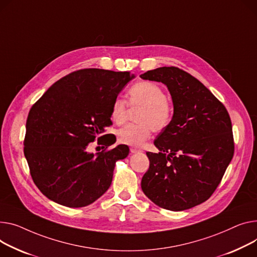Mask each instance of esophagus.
Wrapping results in <instances>:
<instances>
[{"instance_id":"esophagus-1","label":"esophagus","mask_w":257,"mask_h":257,"mask_svg":"<svg viewBox=\"0 0 257 257\" xmlns=\"http://www.w3.org/2000/svg\"><path fill=\"white\" fill-rule=\"evenodd\" d=\"M130 152L132 153V154H134V153H140V152H142V150L141 149H138V148H130Z\"/></svg>"}]
</instances>
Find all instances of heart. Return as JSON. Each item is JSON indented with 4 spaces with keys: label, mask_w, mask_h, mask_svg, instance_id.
Wrapping results in <instances>:
<instances>
[{
    "label": "heart",
    "mask_w": 257,
    "mask_h": 257,
    "mask_svg": "<svg viewBox=\"0 0 257 257\" xmlns=\"http://www.w3.org/2000/svg\"><path fill=\"white\" fill-rule=\"evenodd\" d=\"M128 104L140 108L136 114L138 124H130L117 131V141L127 146L141 147L152 135V131L161 132L172 123L173 102L165 96L159 84L152 81H139L129 88ZM128 104L122 98H115L111 104L110 117L116 125L125 123Z\"/></svg>",
    "instance_id": "heart-1"
}]
</instances>
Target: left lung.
Returning a JSON list of instances; mask_svg holds the SVG:
<instances>
[{"mask_svg":"<svg viewBox=\"0 0 257 257\" xmlns=\"http://www.w3.org/2000/svg\"><path fill=\"white\" fill-rule=\"evenodd\" d=\"M141 77L164 83L174 103L172 123L154 142L160 152H147L150 167L142 189L160 208L191 209L211 197L232 159L230 116L209 89L178 67Z\"/></svg>","mask_w":257,"mask_h":257,"instance_id":"8db88e82","label":"left lung"}]
</instances>
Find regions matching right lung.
Instances as JSON below:
<instances>
[{
	"mask_svg": "<svg viewBox=\"0 0 257 257\" xmlns=\"http://www.w3.org/2000/svg\"><path fill=\"white\" fill-rule=\"evenodd\" d=\"M133 77L128 71L77 70L56 81L32 106L24 153L34 183L47 198L81 208L106 192L115 162L128 156L129 148L107 150L115 136L101 134L112 125L113 100ZM96 138L106 149L90 153Z\"/></svg>",
	"mask_w": 257,
	"mask_h": 257,
	"instance_id": "add662e5",
	"label": "right lung"
}]
</instances>
